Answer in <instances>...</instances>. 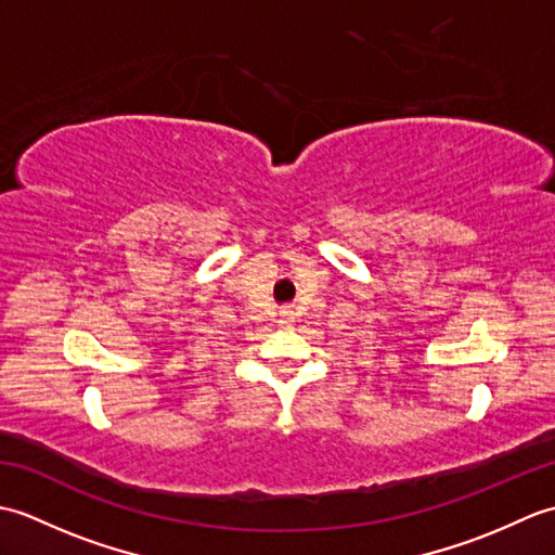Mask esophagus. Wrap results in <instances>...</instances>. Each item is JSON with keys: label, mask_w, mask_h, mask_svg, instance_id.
<instances>
[{"label": "esophagus", "mask_w": 555, "mask_h": 555, "mask_svg": "<svg viewBox=\"0 0 555 555\" xmlns=\"http://www.w3.org/2000/svg\"><path fill=\"white\" fill-rule=\"evenodd\" d=\"M279 322L281 324H291L293 322V310L291 308H281L279 310Z\"/></svg>", "instance_id": "1"}]
</instances>
